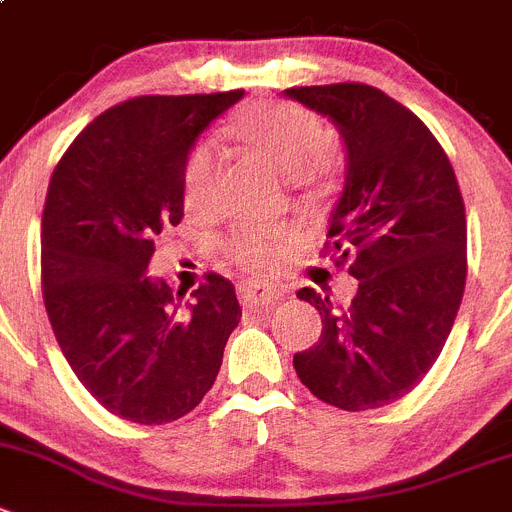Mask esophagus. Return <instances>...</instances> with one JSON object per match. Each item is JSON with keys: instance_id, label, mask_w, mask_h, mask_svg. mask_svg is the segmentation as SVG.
I'll return each instance as SVG.
<instances>
[{"instance_id": "esophagus-1", "label": "esophagus", "mask_w": 512, "mask_h": 512, "mask_svg": "<svg viewBox=\"0 0 512 512\" xmlns=\"http://www.w3.org/2000/svg\"><path fill=\"white\" fill-rule=\"evenodd\" d=\"M281 297L276 287H266L259 281H241L238 284V299L243 307H259V304H274Z\"/></svg>"}]
</instances>
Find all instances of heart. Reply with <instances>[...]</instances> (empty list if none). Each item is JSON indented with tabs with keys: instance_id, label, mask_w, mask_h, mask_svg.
I'll return each mask as SVG.
<instances>
[{
	"instance_id": "heart-1",
	"label": "heart",
	"mask_w": 512,
	"mask_h": 512,
	"mask_svg": "<svg viewBox=\"0 0 512 512\" xmlns=\"http://www.w3.org/2000/svg\"><path fill=\"white\" fill-rule=\"evenodd\" d=\"M231 134L248 154L289 180L322 185L340 167V154L325 139V124L314 111L292 101H261L233 119ZM220 182V152L210 139L190 149L182 167V200L190 213L213 205ZM287 236L248 231L231 241L236 261L253 271H269L287 256Z\"/></svg>"
}]
</instances>
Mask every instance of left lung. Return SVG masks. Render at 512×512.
<instances>
[{
	"instance_id": "left-lung-1",
	"label": "left lung",
	"mask_w": 512,
	"mask_h": 512,
	"mask_svg": "<svg viewBox=\"0 0 512 512\" xmlns=\"http://www.w3.org/2000/svg\"><path fill=\"white\" fill-rule=\"evenodd\" d=\"M287 96L330 116L348 149L325 256L358 279L348 307L299 289L320 312L322 335L294 355V368L330 406L378 409L419 386L452 332L467 279L462 192L437 137L378 88L330 83Z\"/></svg>"
}]
</instances>
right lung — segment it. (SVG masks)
I'll list each match as a JSON object with an SVG mask.
<instances>
[{
    "instance_id": "1",
    "label": "right lung",
    "mask_w": 512,
    "mask_h": 512,
    "mask_svg": "<svg viewBox=\"0 0 512 512\" xmlns=\"http://www.w3.org/2000/svg\"><path fill=\"white\" fill-rule=\"evenodd\" d=\"M243 91L137 96L73 139L42 210V299L86 391L134 424L190 414L213 388L241 320L220 274L185 294L149 279L154 238L182 220V167Z\"/></svg>"
}]
</instances>
